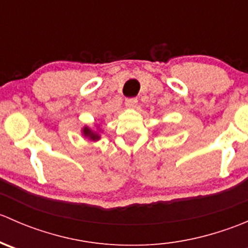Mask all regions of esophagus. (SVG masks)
<instances>
[{
    "mask_svg": "<svg viewBox=\"0 0 248 248\" xmlns=\"http://www.w3.org/2000/svg\"><path fill=\"white\" fill-rule=\"evenodd\" d=\"M124 104H126L127 108H129V109L137 108V104H138V99H137V98H128V99H126Z\"/></svg>",
    "mask_w": 248,
    "mask_h": 248,
    "instance_id": "obj_1",
    "label": "esophagus"
}]
</instances>
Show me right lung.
I'll use <instances>...</instances> for the list:
<instances>
[{
    "mask_svg": "<svg viewBox=\"0 0 248 248\" xmlns=\"http://www.w3.org/2000/svg\"><path fill=\"white\" fill-rule=\"evenodd\" d=\"M96 127H97L96 129H92L90 128V127L85 126L84 128L81 129L82 136H84L86 139L92 140V141H98V140L101 139V131H98V127H99L98 124H97Z\"/></svg>",
    "mask_w": 248,
    "mask_h": 248,
    "instance_id": "obj_1",
    "label": "right lung"
}]
</instances>
